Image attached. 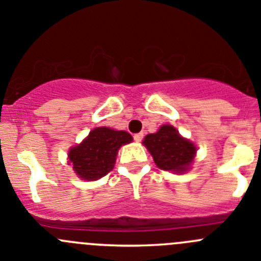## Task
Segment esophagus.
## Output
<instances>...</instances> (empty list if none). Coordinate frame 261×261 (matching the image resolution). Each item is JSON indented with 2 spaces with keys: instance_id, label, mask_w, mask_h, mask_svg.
Listing matches in <instances>:
<instances>
[{
  "instance_id": "esophagus-1",
  "label": "esophagus",
  "mask_w": 261,
  "mask_h": 261,
  "mask_svg": "<svg viewBox=\"0 0 261 261\" xmlns=\"http://www.w3.org/2000/svg\"><path fill=\"white\" fill-rule=\"evenodd\" d=\"M143 133H139V134H135V135H134V140H135V142H142V139H143Z\"/></svg>"
}]
</instances>
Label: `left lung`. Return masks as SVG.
Masks as SVG:
<instances>
[{
    "instance_id": "obj_1",
    "label": "left lung",
    "mask_w": 261,
    "mask_h": 261,
    "mask_svg": "<svg viewBox=\"0 0 261 261\" xmlns=\"http://www.w3.org/2000/svg\"><path fill=\"white\" fill-rule=\"evenodd\" d=\"M144 145L152 154L155 165L166 171L184 172L194 160L196 147L181 138L176 128L165 125L154 134L145 136Z\"/></svg>"
}]
</instances>
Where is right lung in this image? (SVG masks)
Returning a JSON list of instances; mask_svg holds the SVG:
<instances>
[{
  "label": "right lung",
  "instance_id": "add662e5",
  "mask_svg": "<svg viewBox=\"0 0 261 261\" xmlns=\"http://www.w3.org/2000/svg\"><path fill=\"white\" fill-rule=\"evenodd\" d=\"M130 142H133V136L126 131L94 128L81 144L69 150L73 170L85 180L106 176L113 169L119 147Z\"/></svg>",
  "mask_w": 261,
  "mask_h": 261
}]
</instances>
